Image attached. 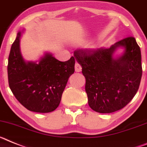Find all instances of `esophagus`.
<instances>
[{"label":"esophagus","instance_id":"34e87169","mask_svg":"<svg viewBox=\"0 0 147 147\" xmlns=\"http://www.w3.org/2000/svg\"><path fill=\"white\" fill-rule=\"evenodd\" d=\"M75 72H81V70H82L81 66L78 63H77V62H76L75 64Z\"/></svg>","mask_w":147,"mask_h":147}]
</instances>
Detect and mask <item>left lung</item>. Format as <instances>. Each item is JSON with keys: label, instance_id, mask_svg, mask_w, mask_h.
I'll use <instances>...</instances> for the list:
<instances>
[{"label": "left lung", "instance_id": "8db88e82", "mask_svg": "<svg viewBox=\"0 0 147 147\" xmlns=\"http://www.w3.org/2000/svg\"><path fill=\"white\" fill-rule=\"evenodd\" d=\"M122 47L125 52L114 56ZM74 57L82 67L86 78L88 104L100 113L120 110L137 93L142 76L141 54L135 38L127 37L109 48L79 49Z\"/></svg>", "mask_w": 147, "mask_h": 147}]
</instances>
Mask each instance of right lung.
Masks as SVG:
<instances>
[{
	"instance_id": "obj_1",
	"label": "right lung",
	"mask_w": 147,
	"mask_h": 147,
	"mask_svg": "<svg viewBox=\"0 0 147 147\" xmlns=\"http://www.w3.org/2000/svg\"><path fill=\"white\" fill-rule=\"evenodd\" d=\"M19 32L12 43L8 59L9 88L17 100L30 111L47 113L59 106L70 75L75 72V60L60 61L45 52L38 62L26 61L20 48Z\"/></svg>"
}]
</instances>
